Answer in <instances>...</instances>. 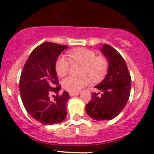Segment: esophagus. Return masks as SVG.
<instances>
[{
	"mask_svg": "<svg viewBox=\"0 0 154 154\" xmlns=\"http://www.w3.org/2000/svg\"><path fill=\"white\" fill-rule=\"evenodd\" d=\"M80 94V92H70L69 93V94H70V96H71V97H73V96H77V95H78V94Z\"/></svg>",
	"mask_w": 154,
	"mask_h": 154,
	"instance_id": "34e87169",
	"label": "esophagus"
}]
</instances>
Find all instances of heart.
Returning a JSON list of instances; mask_svg holds the SVG:
<instances>
[{"instance_id":"heart-1","label":"heart","mask_w":154,"mask_h":154,"mask_svg":"<svg viewBox=\"0 0 154 154\" xmlns=\"http://www.w3.org/2000/svg\"><path fill=\"white\" fill-rule=\"evenodd\" d=\"M68 56L71 63L82 65L80 77H68L63 80L62 85L66 91L78 92L89 83V78L93 82L101 80L106 74L109 62L103 56L97 57L94 51L85 48H76L68 51ZM70 61L63 56L57 59L55 70L59 77H64L69 71Z\"/></svg>"}]
</instances>
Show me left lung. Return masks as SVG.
I'll return each mask as SVG.
<instances>
[{"label": "left lung", "instance_id": "8db88e82", "mask_svg": "<svg viewBox=\"0 0 154 154\" xmlns=\"http://www.w3.org/2000/svg\"><path fill=\"white\" fill-rule=\"evenodd\" d=\"M101 52L109 62L108 73L97 85L99 92H93L86 112L96 121L112 120L125 108L129 100L131 77L125 60L115 48L103 45Z\"/></svg>", "mask_w": 154, "mask_h": 154}]
</instances>
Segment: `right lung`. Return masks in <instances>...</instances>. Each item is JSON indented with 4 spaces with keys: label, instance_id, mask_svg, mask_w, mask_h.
I'll return each instance as SVG.
<instances>
[{
    "label": "right lung",
    "instance_id": "add662e5",
    "mask_svg": "<svg viewBox=\"0 0 154 154\" xmlns=\"http://www.w3.org/2000/svg\"><path fill=\"white\" fill-rule=\"evenodd\" d=\"M66 45L45 42L29 54L21 71L19 80L21 98L24 108L34 119L42 125H52L63 122L67 116V102L70 96L66 91L59 95V85L55 64ZM51 92L57 96L49 99Z\"/></svg>",
    "mask_w": 154,
    "mask_h": 154
}]
</instances>
